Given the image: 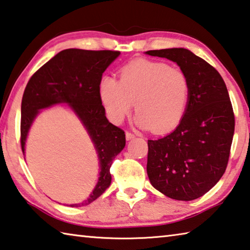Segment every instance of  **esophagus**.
Instances as JSON below:
<instances>
[{"instance_id":"1","label":"esophagus","mask_w":250,"mask_h":250,"mask_svg":"<svg viewBox=\"0 0 250 250\" xmlns=\"http://www.w3.org/2000/svg\"><path fill=\"white\" fill-rule=\"evenodd\" d=\"M133 138H135V135L133 134V133H131V132H125V139L126 140H132Z\"/></svg>"}]
</instances>
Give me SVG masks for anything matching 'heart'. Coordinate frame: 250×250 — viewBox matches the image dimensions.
Instances as JSON below:
<instances>
[{
    "label": "heart",
    "instance_id": "b5f03b06",
    "mask_svg": "<svg viewBox=\"0 0 250 250\" xmlns=\"http://www.w3.org/2000/svg\"><path fill=\"white\" fill-rule=\"evenodd\" d=\"M187 74L164 62L137 60L120 70V79L105 76L99 82V98L113 124L132 111L135 124L161 134L174 130L184 119L190 102Z\"/></svg>",
    "mask_w": 250,
    "mask_h": 250
}]
</instances>
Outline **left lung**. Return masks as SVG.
I'll return each instance as SVG.
<instances>
[{
  "label": "left lung",
  "instance_id": "1",
  "mask_svg": "<svg viewBox=\"0 0 250 250\" xmlns=\"http://www.w3.org/2000/svg\"><path fill=\"white\" fill-rule=\"evenodd\" d=\"M148 56L176 62L190 81V102L178 126L166 137L148 140L146 171L166 197L191 201L214 187L225 172L235 117L223 79L188 49L149 50Z\"/></svg>",
  "mask_w": 250,
  "mask_h": 250
}]
</instances>
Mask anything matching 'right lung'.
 <instances>
[{"mask_svg":"<svg viewBox=\"0 0 250 250\" xmlns=\"http://www.w3.org/2000/svg\"><path fill=\"white\" fill-rule=\"evenodd\" d=\"M119 54L111 50H62L31 76L22 95V153L25 154L30 126L40 109L58 104H67L75 112L96 148L101 168L96 187L84 202L70 207L87 206L105 192L111 183L112 161L125 145V131L108 121L98 92L103 73Z\"/></svg>","mask_w":250,"mask_h":250,"instance_id":"add662e5","label":"right lung"}]
</instances>
